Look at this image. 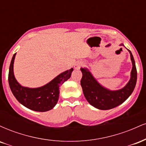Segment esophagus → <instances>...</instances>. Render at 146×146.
Listing matches in <instances>:
<instances>
[{
    "label": "esophagus",
    "mask_w": 146,
    "mask_h": 146,
    "mask_svg": "<svg viewBox=\"0 0 146 146\" xmlns=\"http://www.w3.org/2000/svg\"><path fill=\"white\" fill-rule=\"evenodd\" d=\"M83 65V63L82 62H76L74 64V68L75 69H79V68H80Z\"/></svg>",
    "instance_id": "34e87169"
}]
</instances>
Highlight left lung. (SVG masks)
Instances as JSON below:
<instances>
[{
	"instance_id": "obj_1",
	"label": "left lung",
	"mask_w": 146,
	"mask_h": 146,
	"mask_svg": "<svg viewBox=\"0 0 146 146\" xmlns=\"http://www.w3.org/2000/svg\"><path fill=\"white\" fill-rule=\"evenodd\" d=\"M120 46H123V44H121ZM129 53L132 64L131 75L128 84L121 89L110 90L104 88L95 80L87 68H80L82 73L80 84L84 95L90 105L100 110L112 109L121 104L132 94L136 85L137 73L135 60L130 50Z\"/></svg>"
}]
</instances>
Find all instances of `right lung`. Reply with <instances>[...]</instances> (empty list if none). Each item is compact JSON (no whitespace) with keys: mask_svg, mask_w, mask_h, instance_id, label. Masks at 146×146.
<instances>
[{"mask_svg":"<svg viewBox=\"0 0 146 146\" xmlns=\"http://www.w3.org/2000/svg\"><path fill=\"white\" fill-rule=\"evenodd\" d=\"M16 53L11 59L9 66L8 81L13 95L21 104L30 110L46 112L51 110L59 99L60 86L71 78L73 68L60 73L50 82L39 88H31L21 86L14 74V62Z\"/></svg>","mask_w":146,"mask_h":146,"instance_id":"1","label":"right lung"}]
</instances>
